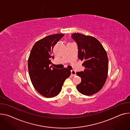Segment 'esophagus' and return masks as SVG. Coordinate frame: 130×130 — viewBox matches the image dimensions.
Returning <instances> with one entry per match:
<instances>
[{"label":"esophagus","mask_w":130,"mask_h":130,"mask_svg":"<svg viewBox=\"0 0 130 130\" xmlns=\"http://www.w3.org/2000/svg\"><path fill=\"white\" fill-rule=\"evenodd\" d=\"M71 72L72 76H75L76 75V72L74 70H71Z\"/></svg>","instance_id":"1"}]
</instances>
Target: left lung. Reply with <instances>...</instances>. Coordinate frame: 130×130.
<instances>
[{"label": "left lung", "mask_w": 130, "mask_h": 130, "mask_svg": "<svg viewBox=\"0 0 130 130\" xmlns=\"http://www.w3.org/2000/svg\"><path fill=\"white\" fill-rule=\"evenodd\" d=\"M71 37L77 43L78 58L84 62V71L78 72L81 83L77 85L82 94L91 95L99 91L107 77L108 61L107 53L101 43L95 38L75 33Z\"/></svg>", "instance_id": "1"}]
</instances>
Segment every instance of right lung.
I'll list each match as a JSON object with an SVG mask.
<instances>
[{"instance_id": "add662e5", "label": "right lung", "mask_w": 130, "mask_h": 130, "mask_svg": "<svg viewBox=\"0 0 130 130\" xmlns=\"http://www.w3.org/2000/svg\"><path fill=\"white\" fill-rule=\"evenodd\" d=\"M64 34L48 36L37 41L28 60L29 74L35 88L42 95L53 98L58 94L64 80L71 75L67 68L58 69L51 66L54 59V46Z\"/></svg>"}]
</instances>
